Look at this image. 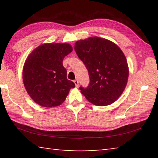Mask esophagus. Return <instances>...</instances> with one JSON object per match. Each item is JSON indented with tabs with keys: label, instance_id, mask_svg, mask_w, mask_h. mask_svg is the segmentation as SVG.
<instances>
[{
	"label": "esophagus",
	"instance_id": "obj_1",
	"mask_svg": "<svg viewBox=\"0 0 158 158\" xmlns=\"http://www.w3.org/2000/svg\"><path fill=\"white\" fill-rule=\"evenodd\" d=\"M74 84H75V86L76 87H78L79 86V80L78 79H75L74 81Z\"/></svg>",
	"mask_w": 158,
	"mask_h": 158
}]
</instances>
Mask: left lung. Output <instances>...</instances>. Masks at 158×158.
I'll return each mask as SVG.
<instances>
[{
  "label": "left lung",
  "mask_w": 158,
  "mask_h": 158,
  "mask_svg": "<svg viewBox=\"0 0 158 158\" xmlns=\"http://www.w3.org/2000/svg\"><path fill=\"white\" fill-rule=\"evenodd\" d=\"M74 50L88 69L86 88L79 87L86 100L97 106L118 100L127 85L129 69L123 52L114 42L98 37L77 41Z\"/></svg>",
  "instance_id": "obj_1"
}]
</instances>
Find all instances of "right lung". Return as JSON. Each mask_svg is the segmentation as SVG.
Returning a JSON list of instances; mask_svg holds the SVG:
<instances>
[{"instance_id":"1","label":"right lung","mask_w":158,"mask_h":158,"mask_svg":"<svg viewBox=\"0 0 158 158\" xmlns=\"http://www.w3.org/2000/svg\"><path fill=\"white\" fill-rule=\"evenodd\" d=\"M73 52L67 43H47L34 49L23 68V81L26 91L39 105L59 106L65 100L75 84L67 79L63 58Z\"/></svg>"}]
</instances>
